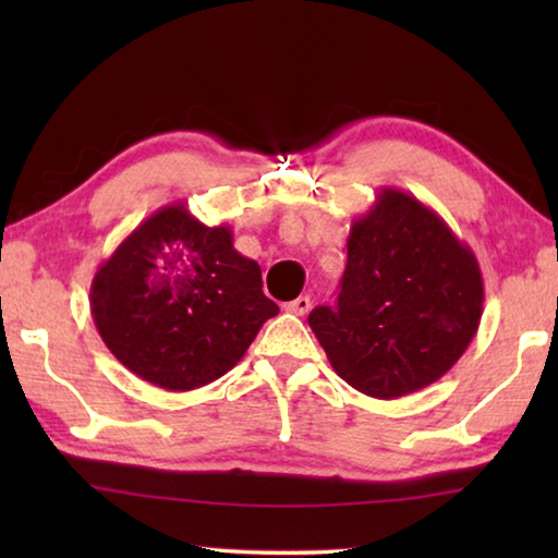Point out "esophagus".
<instances>
[{
	"label": "esophagus",
	"mask_w": 558,
	"mask_h": 558,
	"mask_svg": "<svg viewBox=\"0 0 558 558\" xmlns=\"http://www.w3.org/2000/svg\"><path fill=\"white\" fill-rule=\"evenodd\" d=\"M310 307H313V302H310L307 295H300V298L290 300V302H286V305H282V310H286V313H292V315H305V313H310Z\"/></svg>",
	"instance_id": "1"
}]
</instances>
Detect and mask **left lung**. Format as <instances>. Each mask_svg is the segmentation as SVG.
<instances>
[{
    "mask_svg": "<svg viewBox=\"0 0 558 558\" xmlns=\"http://www.w3.org/2000/svg\"><path fill=\"white\" fill-rule=\"evenodd\" d=\"M480 263L440 216L381 186L347 239L335 307L307 323L337 376L372 399H401L438 381L465 354L483 317Z\"/></svg>",
    "mask_w": 558,
    "mask_h": 558,
    "instance_id": "1",
    "label": "left lung"
}]
</instances>
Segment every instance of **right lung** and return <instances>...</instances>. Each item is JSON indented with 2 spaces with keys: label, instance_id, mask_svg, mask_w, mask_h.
Segmentation results:
<instances>
[{
  "label": "right lung",
  "instance_id": "obj_1",
  "mask_svg": "<svg viewBox=\"0 0 558 558\" xmlns=\"http://www.w3.org/2000/svg\"><path fill=\"white\" fill-rule=\"evenodd\" d=\"M90 315L102 342L140 379L192 391L241 362L278 305L260 266L233 248L229 226L167 204L100 263Z\"/></svg>",
  "mask_w": 558,
  "mask_h": 558
}]
</instances>
